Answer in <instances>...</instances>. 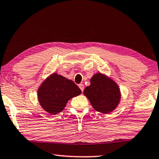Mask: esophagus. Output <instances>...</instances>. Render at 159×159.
<instances>
[{"label":"esophagus","mask_w":159,"mask_h":159,"mask_svg":"<svg viewBox=\"0 0 159 159\" xmlns=\"http://www.w3.org/2000/svg\"><path fill=\"white\" fill-rule=\"evenodd\" d=\"M79 87H80V89H81L82 92H83V91H84V84H79Z\"/></svg>","instance_id":"obj_1"}]
</instances>
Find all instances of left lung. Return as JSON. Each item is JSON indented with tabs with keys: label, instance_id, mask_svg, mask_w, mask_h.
<instances>
[{
	"label": "left lung",
	"instance_id": "1",
	"mask_svg": "<svg viewBox=\"0 0 159 159\" xmlns=\"http://www.w3.org/2000/svg\"><path fill=\"white\" fill-rule=\"evenodd\" d=\"M90 82V86L85 88L84 94L89 100L94 110L104 114L115 110L121 97L118 85L101 73L94 75Z\"/></svg>",
	"mask_w": 159,
	"mask_h": 159
}]
</instances>
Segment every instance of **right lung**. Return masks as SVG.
Wrapping results in <instances>:
<instances>
[{
	"label": "right lung",
	"instance_id": "1",
	"mask_svg": "<svg viewBox=\"0 0 159 159\" xmlns=\"http://www.w3.org/2000/svg\"><path fill=\"white\" fill-rule=\"evenodd\" d=\"M81 93V90L70 80L54 73L44 80L38 91L39 102L52 115L61 112L70 99Z\"/></svg>",
	"mask_w": 159,
	"mask_h": 159
}]
</instances>
